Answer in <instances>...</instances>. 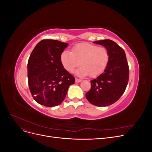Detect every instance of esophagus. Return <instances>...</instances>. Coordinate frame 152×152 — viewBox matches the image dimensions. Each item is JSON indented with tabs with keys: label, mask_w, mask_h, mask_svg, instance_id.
I'll return each mask as SVG.
<instances>
[{
	"label": "esophagus",
	"mask_w": 152,
	"mask_h": 152,
	"mask_svg": "<svg viewBox=\"0 0 152 152\" xmlns=\"http://www.w3.org/2000/svg\"><path fill=\"white\" fill-rule=\"evenodd\" d=\"M81 81H82V80L80 79H78V78H75V82H80Z\"/></svg>",
	"instance_id": "1"
}]
</instances>
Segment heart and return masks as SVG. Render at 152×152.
Listing matches in <instances>:
<instances>
[{
  "label": "heart",
  "instance_id": "1",
  "mask_svg": "<svg viewBox=\"0 0 152 152\" xmlns=\"http://www.w3.org/2000/svg\"><path fill=\"white\" fill-rule=\"evenodd\" d=\"M61 63L65 69L72 72L79 66L76 71L79 75H88L97 77L105 70L110 61V54L107 48L87 43L75 45L72 52L64 50L60 55Z\"/></svg>",
  "mask_w": 152,
  "mask_h": 152
}]
</instances>
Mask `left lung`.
I'll return each mask as SVG.
<instances>
[{"label":"left lung","mask_w":152,"mask_h":152,"mask_svg":"<svg viewBox=\"0 0 152 152\" xmlns=\"http://www.w3.org/2000/svg\"><path fill=\"white\" fill-rule=\"evenodd\" d=\"M107 49L110 61L105 70L91 81V87L86 94L89 102L98 107H107L115 103L125 91L129 77V69L125 51L110 39L94 41Z\"/></svg>","instance_id":"1"}]
</instances>
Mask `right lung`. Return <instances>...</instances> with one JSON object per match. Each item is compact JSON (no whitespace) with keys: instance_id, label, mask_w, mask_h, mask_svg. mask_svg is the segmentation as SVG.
<instances>
[{"instance_id":"add662e5","label":"right lung","mask_w":152,"mask_h":152,"mask_svg":"<svg viewBox=\"0 0 152 152\" xmlns=\"http://www.w3.org/2000/svg\"><path fill=\"white\" fill-rule=\"evenodd\" d=\"M68 44L53 39L41 40L32 50L28 61V83L35 101L53 107L65 98L75 78L61 63L60 55Z\"/></svg>"}]
</instances>
